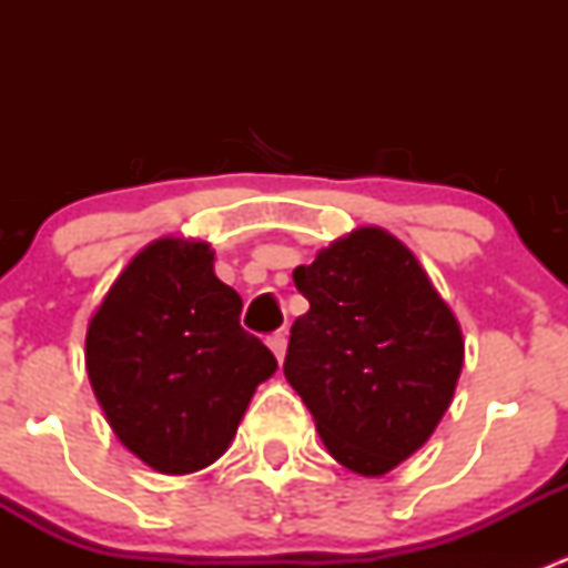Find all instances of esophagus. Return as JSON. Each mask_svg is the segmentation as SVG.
<instances>
[{
	"label": "esophagus",
	"instance_id": "obj_1",
	"mask_svg": "<svg viewBox=\"0 0 568 568\" xmlns=\"http://www.w3.org/2000/svg\"><path fill=\"white\" fill-rule=\"evenodd\" d=\"M268 348L274 352V357H277V363H283L285 359V348H288V335L285 332H274V335H268Z\"/></svg>",
	"mask_w": 568,
	"mask_h": 568
}]
</instances>
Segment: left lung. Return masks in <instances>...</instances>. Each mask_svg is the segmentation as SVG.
<instances>
[{
    "label": "left lung",
    "mask_w": 568,
    "mask_h": 568,
    "mask_svg": "<svg viewBox=\"0 0 568 568\" xmlns=\"http://www.w3.org/2000/svg\"><path fill=\"white\" fill-rule=\"evenodd\" d=\"M311 311L291 326L285 379L329 456L379 478L428 443L454 400L464 337L415 252L365 225L294 268Z\"/></svg>",
    "instance_id": "obj_1"
}]
</instances>
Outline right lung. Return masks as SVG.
Masks as SVG:
<instances>
[{
  "label": "right lung",
  "instance_id": "add662e5",
  "mask_svg": "<svg viewBox=\"0 0 568 568\" xmlns=\"http://www.w3.org/2000/svg\"><path fill=\"white\" fill-rule=\"evenodd\" d=\"M242 296L214 274V250L162 236L109 285L84 337V365L114 437L151 469L189 475L231 448L277 359L242 329Z\"/></svg>",
  "mask_w": 568,
  "mask_h": 568
}]
</instances>
